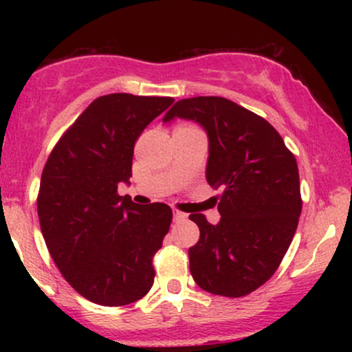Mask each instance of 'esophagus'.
Instances as JSON below:
<instances>
[{
  "label": "esophagus",
  "mask_w": 352,
  "mask_h": 352,
  "mask_svg": "<svg viewBox=\"0 0 352 352\" xmlns=\"http://www.w3.org/2000/svg\"><path fill=\"white\" fill-rule=\"evenodd\" d=\"M188 218L187 213H182L179 210H173V220L175 221H185Z\"/></svg>",
  "instance_id": "1"
}]
</instances>
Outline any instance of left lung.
Returning <instances> with one entry per match:
<instances>
[{
	"label": "left lung",
	"mask_w": 352,
	"mask_h": 352,
	"mask_svg": "<svg viewBox=\"0 0 352 352\" xmlns=\"http://www.w3.org/2000/svg\"><path fill=\"white\" fill-rule=\"evenodd\" d=\"M193 120L208 137L207 182L223 187L220 221L190 220L200 240L188 250L190 273L205 292L240 298L273 276L301 215L296 159L263 117L215 96L182 99L164 117Z\"/></svg>",
	"instance_id": "1"
}]
</instances>
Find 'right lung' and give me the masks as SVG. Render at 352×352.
I'll return each instance as SVG.
<instances>
[{
  "label": "right lung",
  "mask_w": 352,
  "mask_h": 352,
  "mask_svg": "<svg viewBox=\"0 0 352 352\" xmlns=\"http://www.w3.org/2000/svg\"><path fill=\"white\" fill-rule=\"evenodd\" d=\"M172 104V98L124 92L98 98L44 165L38 195L44 241L66 281L96 305H131L153 285L152 260L172 210L139 207L117 185L132 177L135 140Z\"/></svg>",
  "instance_id": "right-lung-1"
}]
</instances>
